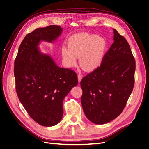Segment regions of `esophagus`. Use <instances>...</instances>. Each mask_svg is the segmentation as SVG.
<instances>
[{
	"mask_svg": "<svg viewBox=\"0 0 149 149\" xmlns=\"http://www.w3.org/2000/svg\"><path fill=\"white\" fill-rule=\"evenodd\" d=\"M81 79H82V76L80 75V74L78 75V83H79V84L80 83Z\"/></svg>",
	"mask_w": 149,
	"mask_h": 149,
	"instance_id": "esophagus-1",
	"label": "esophagus"
}]
</instances>
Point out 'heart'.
Listing matches in <instances>:
<instances>
[{
    "label": "heart",
    "instance_id": "b5f03b06",
    "mask_svg": "<svg viewBox=\"0 0 149 149\" xmlns=\"http://www.w3.org/2000/svg\"><path fill=\"white\" fill-rule=\"evenodd\" d=\"M68 46L63 45L61 54L64 65L74 67L80 58V64L85 71L92 72L101 66L108 48L107 39L102 36L80 33L71 36Z\"/></svg>",
    "mask_w": 149,
    "mask_h": 149
}]
</instances>
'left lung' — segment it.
<instances>
[{
    "mask_svg": "<svg viewBox=\"0 0 149 149\" xmlns=\"http://www.w3.org/2000/svg\"><path fill=\"white\" fill-rule=\"evenodd\" d=\"M113 31V43L101 66L82 78L81 98L85 116L95 124L108 123L119 115L134 87L135 61L127 41Z\"/></svg>",
    "mask_w": 149,
    "mask_h": 149,
    "instance_id": "8db88e82",
    "label": "left lung"
}]
</instances>
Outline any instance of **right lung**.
I'll return each mask as SVG.
<instances>
[{
  "label": "right lung",
  "instance_id": "1",
  "mask_svg": "<svg viewBox=\"0 0 149 149\" xmlns=\"http://www.w3.org/2000/svg\"><path fill=\"white\" fill-rule=\"evenodd\" d=\"M62 31L57 25L35 29L22 41L15 61L19 100L30 117L46 127L59 123L64 99L78 84L73 71L58 67L50 55L39 48L41 42L55 41Z\"/></svg>",
  "mask_w": 149,
  "mask_h": 149
}]
</instances>
